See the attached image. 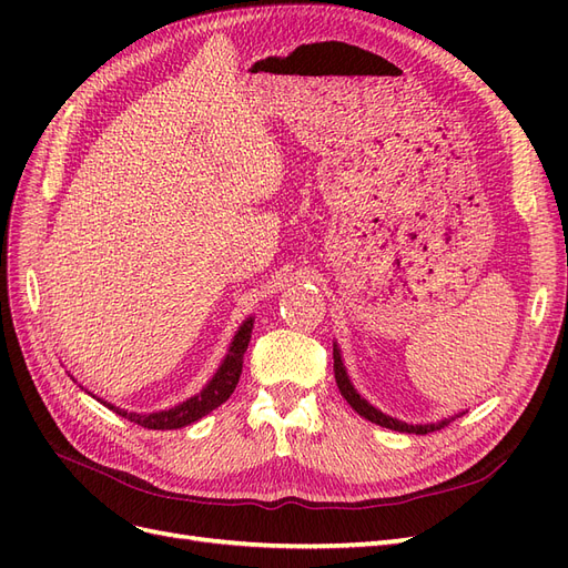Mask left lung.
Here are the masks:
<instances>
[{"label": "left lung", "instance_id": "1", "mask_svg": "<svg viewBox=\"0 0 568 568\" xmlns=\"http://www.w3.org/2000/svg\"><path fill=\"white\" fill-rule=\"evenodd\" d=\"M334 376H336V386L341 390L343 398L348 400V405L357 412L359 417L369 419L372 424H379L384 428H390V432H400V434H432V432H438V428L448 426L450 422H455L457 417H462L464 412H459V415L455 417H448V419H438V422H432V424H409V422H403V419H395L390 415H386V412H382L379 407H374L372 403H367L363 395L357 393V388L353 386L351 376H348V369L346 365H343V357H341V348L334 343Z\"/></svg>", "mask_w": 568, "mask_h": 568}]
</instances>
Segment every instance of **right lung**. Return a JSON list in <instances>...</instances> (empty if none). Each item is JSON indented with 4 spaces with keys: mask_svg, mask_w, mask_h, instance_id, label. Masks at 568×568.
<instances>
[{
    "mask_svg": "<svg viewBox=\"0 0 568 568\" xmlns=\"http://www.w3.org/2000/svg\"><path fill=\"white\" fill-rule=\"evenodd\" d=\"M251 332H253V317H246L244 324L236 329V334L230 343V351H227L225 359L220 363V367L215 369L213 379L205 384L196 395H192V398H186L184 403H178L175 407L159 409V412H128L123 407H115L106 400L97 398V395H92V398L104 403L109 409L115 412V415L125 417L144 428H153V432H170V428H182L186 424H194L201 417L209 415V412H213L215 407H220L234 393V388L239 384V376H242L244 353L248 348Z\"/></svg>",
    "mask_w": 568,
    "mask_h": 568,
    "instance_id": "1",
    "label": "right lung"
}]
</instances>
